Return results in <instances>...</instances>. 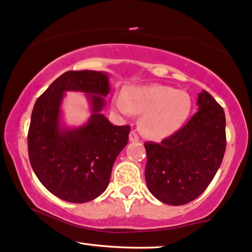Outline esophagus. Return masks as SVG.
<instances>
[{"instance_id": "esophagus-1", "label": "esophagus", "mask_w": 252, "mask_h": 252, "mask_svg": "<svg viewBox=\"0 0 252 252\" xmlns=\"http://www.w3.org/2000/svg\"><path fill=\"white\" fill-rule=\"evenodd\" d=\"M129 141H139V135L135 131H132L129 133Z\"/></svg>"}]
</instances>
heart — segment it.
<instances>
[{"label":"heart","instance_id":"obj_1","mask_svg":"<svg viewBox=\"0 0 252 252\" xmlns=\"http://www.w3.org/2000/svg\"><path fill=\"white\" fill-rule=\"evenodd\" d=\"M112 104L124 117L142 114V134L153 140H161L179 131L191 107L187 92L167 85L132 86L125 93H117Z\"/></svg>","mask_w":252,"mask_h":252}]
</instances>
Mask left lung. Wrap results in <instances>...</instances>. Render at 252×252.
Masks as SVG:
<instances>
[{
	"label": "left lung",
	"mask_w": 252,
	"mask_h": 252,
	"mask_svg": "<svg viewBox=\"0 0 252 252\" xmlns=\"http://www.w3.org/2000/svg\"><path fill=\"white\" fill-rule=\"evenodd\" d=\"M198 111L187 124L160 142H146L145 179L154 197L182 206L206 190L225 152V114L210 93L197 97Z\"/></svg>",
	"instance_id": "1"
}]
</instances>
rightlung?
I'll return each mask as SVG.
<instances>
[{
	"mask_svg": "<svg viewBox=\"0 0 252 252\" xmlns=\"http://www.w3.org/2000/svg\"><path fill=\"white\" fill-rule=\"evenodd\" d=\"M87 93L92 116L83 126L60 123L64 92ZM110 92L101 71H67L37 99L31 113L28 151L33 172L49 191L62 200L84 203L101 195L112 167L127 145L129 126H116L101 113Z\"/></svg>",
	"mask_w": 252,
	"mask_h": 252,
	"instance_id": "1",
	"label": "right lung"
}]
</instances>
